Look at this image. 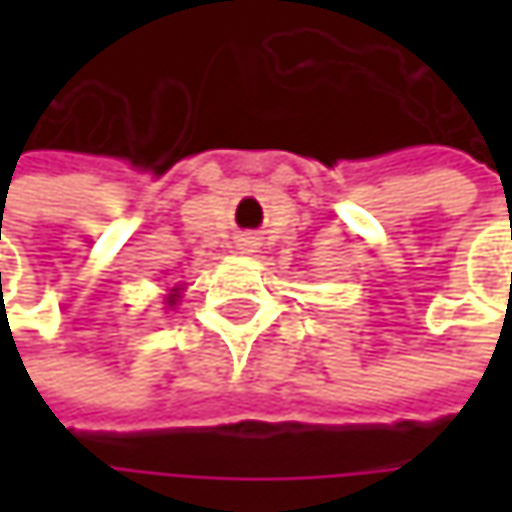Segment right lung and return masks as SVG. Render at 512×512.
Listing matches in <instances>:
<instances>
[{
    "label": "right lung",
    "mask_w": 512,
    "mask_h": 512,
    "mask_svg": "<svg viewBox=\"0 0 512 512\" xmlns=\"http://www.w3.org/2000/svg\"><path fill=\"white\" fill-rule=\"evenodd\" d=\"M176 290H179V287H173V293L168 296V305H176V299H179V293H176Z\"/></svg>",
    "instance_id": "right-lung-1"
}]
</instances>
